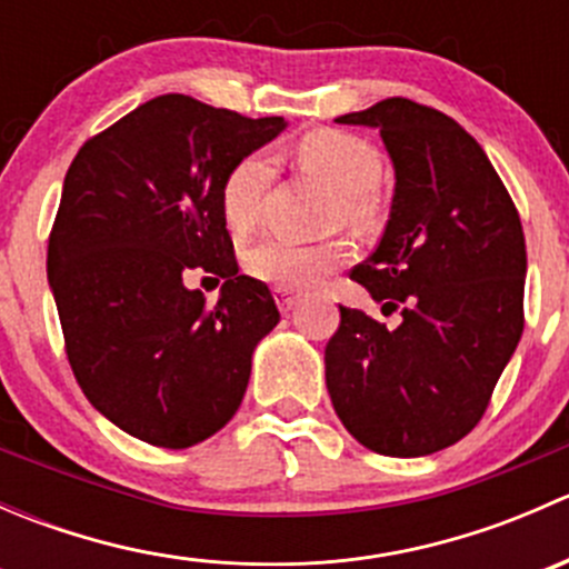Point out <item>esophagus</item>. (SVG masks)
<instances>
[{
    "mask_svg": "<svg viewBox=\"0 0 569 569\" xmlns=\"http://www.w3.org/2000/svg\"><path fill=\"white\" fill-rule=\"evenodd\" d=\"M274 300H278V308L283 313H289L291 308L297 306V295H295V291H289V289H274Z\"/></svg>",
    "mask_w": 569,
    "mask_h": 569,
    "instance_id": "esophagus-1",
    "label": "esophagus"
}]
</instances>
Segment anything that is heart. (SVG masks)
I'll return each instance as SVG.
<instances>
[{
  "label": "heart",
  "mask_w": 569,
  "mask_h": 569,
  "mask_svg": "<svg viewBox=\"0 0 569 569\" xmlns=\"http://www.w3.org/2000/svg\"><path fill=\"white\" fill-rule=\"evenodd\" d=\"M302 168L336 192L332 217L347 226L363 228L375 217V194L382 176V157L363 137L347 131H311L297 146ZM272 181V157L267 151H250L228 170L220 187V209L233 237H248L261 217V200ZM343 242L300 244L289 239L269 237L244 256V267L252 278L278 289H306L319 283L327 272L347 261Z\"/></svg>",
  "instance_id": "b5f03b06"
}]
</instances>
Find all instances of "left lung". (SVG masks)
<instances>
[{"instance_id":"8db88e82","label":"left lung","mask_w":569,"mask_h":569,"mask_svg":"<svg viewBox=\"0 0 569 569\" xmlns=\"http://www.w3.org/2000/svg\"><path fill=\"white\" fill-rule=\"evenodd\" d=\"M380 129L396 187L377 250L349 272L401 311L388 330L341 306L325 347L332 407L358 443L386 457L455 446L485 416L523 336L526 239L479 142L410 99L336 118Z\"/></svg>"}]
</instances>
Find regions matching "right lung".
<instances>
[{"instance_id":"obj_1","label":"right lung","mask_w":569,"mask_h":569,"mask_svg":"<svg viewBox=\"0 0 569 569\" xmlns=\"http://www.w3.org/2000/svg\"><path fill=\"white\" fill-rule=\"evenodd\" d=\"M283 129L168 93L90 137L68 168L49 286L79 388L131 438L189 449L242 405L252 349L280 313L267 283L239 274L220 187ZM192 268L227 278L214 307L182 286Z\"/></svg>"}]
</instances>
